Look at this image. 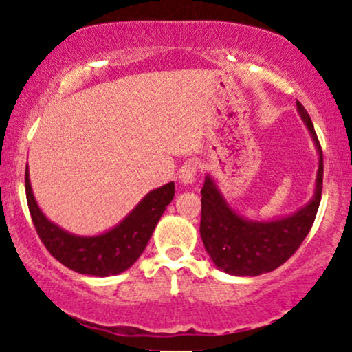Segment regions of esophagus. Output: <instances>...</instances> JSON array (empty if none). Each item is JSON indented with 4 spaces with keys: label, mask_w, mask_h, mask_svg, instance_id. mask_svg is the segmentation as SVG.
Wrapping results in <instances>:
<instances>
[{
    "label": "esophagus",
    "mask_w": 352,
    "mask_h": 352,
    "mask_svg": "<svg viewBox=\"0 0 352 352\" xmlns=\"http://www.w3.org/2000/svg\"><path fill=\"white\" fill-rule=\"evenodd\" d=\"M197 162H193V160H190L188 164L182 165V168L179 170V180L182 184L188 185V184H193L197 179Z\"/></svg>",
    "instance_id": "obj_1"
}]
</instances>
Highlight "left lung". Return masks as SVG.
Listing matches in <instances>:
<instances>
[{
  "label": "left lung",
  "mask_w": 352,
  "mask_h": 352,
  "mask_svg": "<svg viewBox=\"0 0 352 352\" xmlns=\"http://www.w3.org/2000/svg\"><path fill=\"white\" fill-rule=\"evenodd\" d=\"M296 107L319 155L314 197L306 207L280 220H246L227 204L212 177H205L200 235L212 261L225 273L258 276L273 272L293 256L313 227L322 192V151L311 117L300 100H296Z\"/></svg>",
  "instance_id": "left-lung-1"
}]
</instances>
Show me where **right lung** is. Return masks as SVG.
<instances>
[{
	"mask_svg": "<svg viewBox=\"0 0 352 352\" xmlns=\"http://www.w3.org/2000/svg\"><path fill=\"white\" fill-rule=\"evenodd\" d=\"M26 200L36 232L59 263L92 276H112L131 268L151 240L155 225L175 195V184L152 190L127 217L102 235L78 236L47 220L36 204L26 165Z\"/></svg>",
	"mask_w": 352,
	"mask_h": 352,
	"instance_id": "obj_1",
	"label": "right lung"
}]
</instances>
